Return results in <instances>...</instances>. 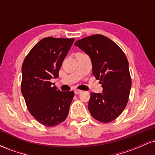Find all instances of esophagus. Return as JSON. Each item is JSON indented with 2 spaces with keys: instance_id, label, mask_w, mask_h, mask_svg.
Segmentation results:
<instances>
[{
  "instance_id": "1",
  "label": "esophagus",
  "mask_w": 155,
  "mask_h": 155,
  "mask_svg": "<svg viewBox=\"0 0 155 155\" xmlns=\"http://www.w3.org/2000/svg\"><path fill=\"white\" fill-rule=\"evenodd\" d=\"M82 92L81 90H74V92H75V94H79L81 93V92Z\"/></svg>"
}]
</instances>
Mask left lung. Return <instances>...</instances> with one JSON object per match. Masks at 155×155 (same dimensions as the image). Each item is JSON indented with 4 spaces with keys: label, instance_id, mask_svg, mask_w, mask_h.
Masks as SVG:
<instances>
[{
    "label": "left lung",
    "instance_id": "obj_1",
    "mask_svg": "<svg viewBox=\"0 0 155 155\" xmlns=\"http://www.w3.org/2000/svg\"><path fill=\"white\" fill-rule=\"evenodd\" d=\"M74 44L89 55L92 74L102 84V93H90L89 111L96 120L112 122L128 101L131 78L127 58L117 44L103 35L86 37Z\"/></svg>",
    "mask_w": 155,
    "mask_h": 155
}]
</instances>
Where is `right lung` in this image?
I'll use <instances>...</instances> for the list:
<instances>
[{
  "mask_svg": "<svg viewBox=\"0 0 155 155\" xmlns=\"http://www.w3.org/2000/svg\"><path fill=\"white\" fill-rule=\"evenodd\" d=\"M74 38L47 37L32 48L23 62L21 91L27 107L39 123L58 125L66 119L73 91L61 92L51 82L59 70Z\"/></svg>",
  "mask_w": 155,
  "mask_h": 155,
  "instance_id": "right-lung-1",
  "label": "right lung"
}]
</instances>
